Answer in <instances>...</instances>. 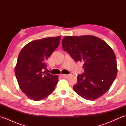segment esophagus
Listing matches in <instances>:
<instances>
[{"instance_id":"obj_1","label":"esophagus","mask_w":126,"mask_h":126,"mask_svg":"<svg viewBox=\"0 0 126 126\" xmlns=\"http://www.w3.org/2000/svg\"><path fill=\"white\" fill-rule=\"evenodd\" d=\"M61 76H62L63 77H65V78H67V77L69 76V75H64V74H61Z\"/></svg>"}]
</instances>
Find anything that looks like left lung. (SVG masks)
<instances>
[{"mask_svg":"<svg viewBox=\"0 0 126 126\" xmlns=\"http://www.w3.org/2000/svg\"><path fill=\"white\" fill-rule=\"evenodd\" d=\"M63 50L76 62H83L84 73L78 75L73 90L81 97L94 100L109 89L117 72L115 55L109 45L93 36H66Z\"/></svg>","mask_w":126,"mask_h":126,"instance_id":"1","label":"left lung"}]
</instances>
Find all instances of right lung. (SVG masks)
Wrapping results in <instances>:
<instances>
[{
	"label": "right lung",
	"instance_id": "right-lung-1",
	"mask_svg": "<svg viewBox=\"0 0 126 126\" xmlns=\"http://www.w3.org/2000/svg\"><path fill=\"white\" fill-rule=\"evenodd\" d=\"M60 40V36L35 40L26 44L19 54L15 75L20 89L31 100H43L55 89L58 76L44 70L47 68L46 61Z\"/></svg>",
	"mask_w": 126,
	"mask_h": 126
}]
</instances>
